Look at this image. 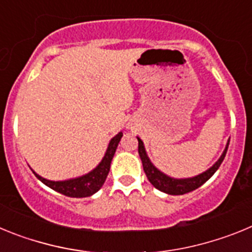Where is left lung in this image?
I'll return each mask as SVG.
<instances>
[{"instance_id": "left-lung-1", "label": "left lung", "mask_w": 252, "mask_h": 252, "mask_svg": "<svg viewBox=\"0 0 252 252\" xmlns=\"http://www.w3.org/2000/svg\"><path fill=\"white\" fill-rule=\"evenodd\" d=\"M139 140V155L141 158L142 161V166H144V171H145L146 177H148L149 182L153 184L154 187L161 192L166 193V194H171V195H182L186 194V193L192 192V190H195L197 188L204 184L209 178L212 177L215 174L217 169L220 168V165L223 161L224 157H226L227 149H228V144H227L226 149H224L223 154L221 155V158L218 159V161L216 162L215 165L212 168H209L208 170L202 173V174L197 175L194 178H188V179H173V178L166 177L165 174H162L161 171L158 170L155 166L151 164V161L149 160L148 155L145 153V148H144V144H142L141 140L137 137Z\"/></svg>"}]
</instances>
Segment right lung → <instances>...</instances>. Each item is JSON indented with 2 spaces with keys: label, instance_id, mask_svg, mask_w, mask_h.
<instances>
[{
  "label": "right lung",
  "instance_id": "obj_1",
  "mask_svg": "<svg viewBox=\"0 0 252 252\" xmlns=\"http://www.w3.org/2000/svg\"><path fill=\"white\" fill-rule=\"evenodd\" d=\"M121 137L122 132H120L119 135H116L111 140L108 149L106 151V155H104L103 160L99 162V165L94 170H92L88 174L83 175V177L77 178V179L65 180V182H51V180L44 179L40 175H37L36 173H34V174L36 175L37 179L41 180L49 188L54 189V190L66 195V197H90V195L94 194L95 192H98L101 187L103 186L104 180H106L107 175H108V171H110L111 160H112L113 155H115V151L117 149V145H119Z\"/></svg>",
  "mask_w": 252,
  "mask_h": 252
}]
</instances>
